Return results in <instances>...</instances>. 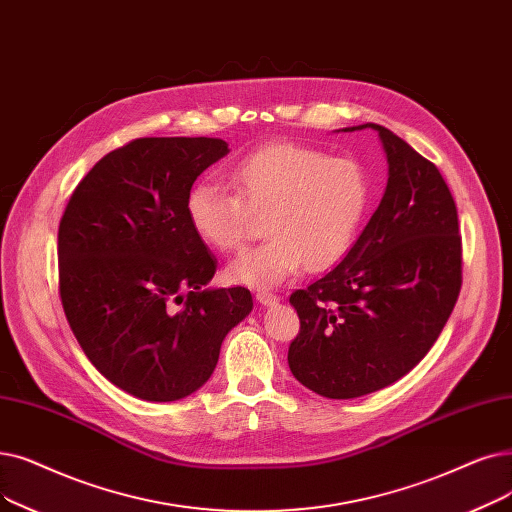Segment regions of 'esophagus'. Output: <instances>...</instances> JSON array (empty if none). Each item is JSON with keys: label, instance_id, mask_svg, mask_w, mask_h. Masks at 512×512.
Wrapping results in <instances>:
<instances>
[{"label": "esophagus", "instance_id": "esophagus-1", "mask_svg": "<svg viewBox=\"0 0 512 512\" xmlns=\"http://www.w3.org/2000/svg\"><path fill=\"white\" fill-rule=\"evenodd\" d=\"M257 301L261 303V305H272V303H276L278 301V297L274 295V293H268V291H257Z\"/></svg>", "mask_w": 512, "mask_h": 512}]
</instances>
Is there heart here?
<instances>
[{
  "instance_id": "obj_1",
  "label": "heart",
  "mask_w": 512,
  "mask_h": 512,
  "mask_svg": "<svg viewBox=\"0 0 512 512\" xmlns=\"http://www.w3.org/2000/svg\"><path fill=\"white\" fill-rule=\"evenodd\" d=\"M230 180L236 192L211 182L192 186L186 217L205 244L228 253L249 238L253 215H265L268 238L228 268L234 282L257 288L284 282L301 263L311 272L339 263L360 234L372 196L358 159L293 142L249 152L230 169Z\"/></svg>"
}]
</instances>
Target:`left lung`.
Returning <instances> with one entry per match:
<instances>
[{
    "label": "left lung",
    "mask_w": 512,
    "mask_h": 512,
    "mask_svg": "<svg viewBox=\"0 0 512 512\" xmlns=\"http://www.w3.org/2000/svg\"><path fill=\"white\" fill-rule=\"evenodd\" d=\"M389 180L345 259L291 295L299 332L288 366L330 399L379 391L408 374L446 326L462 286V238L439 169L383 125Z\"/></svg>",
    "instance_id": "obj_1"
}]
</instances>
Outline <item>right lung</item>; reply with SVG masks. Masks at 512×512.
Listing matches in <instances>:
<instances>
[{
    "label": "right lung",
    "instance_id": "obj_1",
    "mask_svg": "<svg viewBox=\"0 0 512 512\" xmlns=\"http://www.w3.org/2000/svg\"><path fill=\"white\" fill-rule=\"evenodd\" d=\"M224 154L219 138L131 140L90 169L60 219L64 316L98 372L146 402L203 387L253 309L249 288H205L217 261L186 217L196 177Z\"/></svg>",
    "mask_w": 512,
    "mask_h": 512
}]
</instances>
